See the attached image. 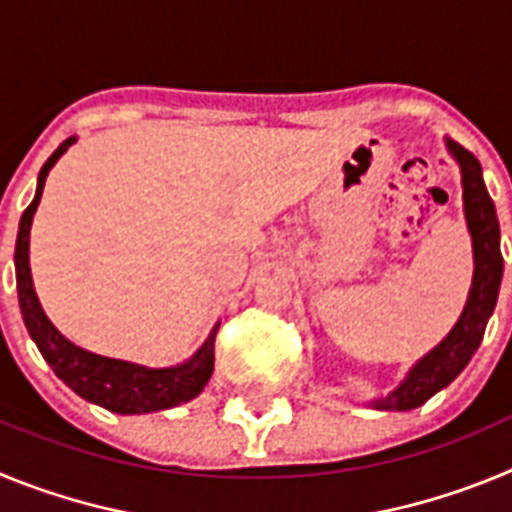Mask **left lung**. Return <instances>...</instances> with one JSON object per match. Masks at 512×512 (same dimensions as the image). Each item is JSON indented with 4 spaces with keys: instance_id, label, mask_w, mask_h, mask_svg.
I'll return each instance as SVG.
<instances>
[{
    "instance_id": "obj_1",
    "label": "left lung",
    "mask_w": 512,
    "mask_h": 512,
    "mask_svg": "<svg viewBox=\"0 0 512 512\" xmlns=\"http://www.w3.org/2000/svg\"><path fill=\"white\" fill-rule=\"evenodd\" d=\"M446 148L461 166V187H464V215L467 228L472 233L474 248V277L469 289L467 305L461 318L451 328V333L425 354L418 364L402 379L400 387L387 397L372 400L369 405L377 410H413L425 400H431L436 392L449 387L461 369L469 364L474 351L485 336L487 320L495 310L500 279H503V253H500V225H497L495 205L482 182V166L459 143L446 138Z\"/></svg>"
}]
</instances>
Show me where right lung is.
I'll return each mask as SVG.
<instances>
[{"label": "right lung", "instance_id": "add662e5", "mask_svg": "<svg viewBox=\"0 0 512 512\" xmlns=\"http://www.w3.org/2000/svg\"><path fill=\"white\" fill-rule=\"evenodd\" d=\"M74 140L76 138L63 140L61 146L53 151V156L45 161L38 174V189H35L33 202L27 205V210L20 217L15 271L17 297H20L25 328L35 341V346L40 348L43 359L51 364L56 377L63 379V384H69L76 395L94 402L99 408L120 415H140L176 408L182 402L194 400L205 390V384L210 382L212 366H215V336L220 325L212 328L207 341L202 343L200 351L189 361L179 366H166V369H148V366L133 364V361L107 359V356L92 354V351L74 346L48 320V315L40 307L38 295H35L33 277H30V225H33V215L38 210L40 194H43L45 176Z\"/></svg>", "mask_w": 512, "mask_h": 512}]
</instances>
